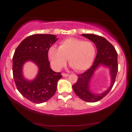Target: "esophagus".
<instances>
[{"label": "esophagus", "instance_id": "esophagus-1", "mask_svg": "<svg viewBox=\"0 0 132 132\" xmlns=\"http://www.w3.org/2000/svg\"><path fill=\"white\" fill-rule=\"evenodd\" d=\"M62 76L64 77H68V74H66V73H63L62 74Z\"/></svg>", "mask_w": 132, "mask_h": 132}]
</instances>
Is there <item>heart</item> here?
Instances as JSON below:
<instances>
[{
  "mask_svg": "<svg viewBox=\"0 0 132 132\" xmlns=\"http://www.w3.org/2000/svg\"><path fill=\"white\" fill-rule=\"evenodd\" d=\"M95 47L91 41L76 38H68L60 43L59 48L52 46L48 48V57L52 66L61 69L67 63L75 71L80 72L88 70L94 59Z\"/></svg>",
  "mask_w": 132,
  "mask_h": 132,
  "instance_id": "heart-1",
  "label": "heart"
}]
</instances>
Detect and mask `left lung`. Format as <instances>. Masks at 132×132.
Masks as SVG:
<instances>
[{
	"mask_svg": "<svg viewBox=\"0 0 132 132\" xmlns=\"http://www.w3.org/2000/svg\"><path fill=\"white\" fill-rule=\"evenodd\" d=\"M94 43L97 53L93 65L85 73L78 75L76 83L72 86L76 94L79 98L87 102H96L105 97L113 86L118 72V55L112 45L104 38L94 34H82ZM102 65L109 68L111 82L109 88L100 94L93 93L90 89L91 78L97 68Z\"/></svg>",
	"mask_w": 132,
	"mask_h": 132,
	"instance_id": "8db88e82",
	"label": "left lung"
}]
</instances>
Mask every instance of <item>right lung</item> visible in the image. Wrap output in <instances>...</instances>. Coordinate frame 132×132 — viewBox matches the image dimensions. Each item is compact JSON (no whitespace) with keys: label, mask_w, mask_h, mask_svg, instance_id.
Returning a JSON list of instances; mask_svg holds the SVG:
<instances>
[{"label":"right lung","mask_w":132,"mask_h":132,"mask_svg":"<svg viewBox=\"0 0 132 132\" xmlns=\"http://www.w3.org/2000/svg\"><path fill=\"white\" fill-rule=\"evenodd\" d=\"M57 40L51 34H35L21 41L12 57V72L17 89L30 102L39 104L53 96L57 83L62 78L61 73L51 69L48 59V50ZM32 61L39 67L36 78L32 81L25 79L22 75L23 65Z\"/></svg>","instance_id":"add662e5"}]
</instances>
